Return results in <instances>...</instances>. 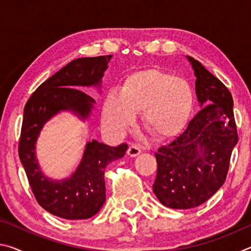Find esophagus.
Masks as SVG:
<instances>
[{
	"mask_svg": "<svg viewBox=\"0 0 251 251\" xmlns=\"http://www.w3.org/2000/svg\"><path fill=\"white\" fill-rule=\"evenodd\" d=\"M142 152V150L137 145H130L127 150V154L130 157H136Z\"/></svg>",
	"mask_w": 251,
	"mask_h": 251,
	"instance_id": "1",
	"label": "esophagus"
}]
</instances>
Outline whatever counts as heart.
I'll return each instance as SVG.
<instances>
[{"mask_svg": "<svg viewBox=\"0 0 251 251\" xmlns=\"http://www.w3.org/2000/svg\"><path fill=\"white\" fill-rule=\"evenodd\" d=\"M193 101V90L185 79L157 69L137 71L126 78L122 92L112 90L106 96L101 125L109 135L121 137L143 110L144 125L152 134L174 137L188 121Z\"/></svg>", "mask_w": 251, "mask_h": 251, "instance_id": "1", "label": "heart"}]
</instances>
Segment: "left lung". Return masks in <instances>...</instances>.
Masks as SVG:
<instances>
[{"label": "left lung", "mask_w": 251, "mask_h": 251, "mask_svg": "<svg viewBox=\"0 0 251 251\" xmlns=\"http://www.w3.org/2000/svg\"><path fill=\"white\" fill-rule=\"evenodd\" d=\"M187 58L195 71L202 108L184 133L155 152L157 176L152 192L173 209L197 207L217 192L226 180L238 142L230 92L201 62Z\"/></svg>", "instance_id": "1"}]
</instances>
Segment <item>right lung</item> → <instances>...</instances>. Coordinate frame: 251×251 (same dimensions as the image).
Masks as SVG:
<instances>
[{
	"label": "right lung",
	"instance_id": "add662e5",
	"mask_svg": "<svg viewBox=\"0 0 251 251\" xmlns=\"http://www.w3.org/2000/svg\"><path fill=\"white\" fill-rule=\"evenodd\" d=\"M110 58L112 55L74 59L42 83L24 107L19 143L21 163L37 202L57 217L77 220L96 215L106 201L105 168L122 158L128 148L127 144L110 147L88 142L75 173L63 180L44 176L35 156L40 131L58 112L70 110L83 120L90 116L95 100L80 88L100 85Z\"/></svg>",
	"mask_w": 251,
	"mask_h": 251
}]
</instances>
